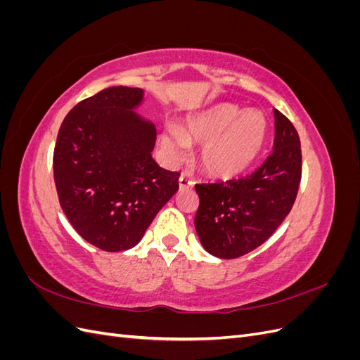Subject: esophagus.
I'll use <instances>...</instances> for the list:
<instances>
[{
    "label": "esophagus",
    "mask_w": 360,
    "mask_h": 360,
    "mask_svg": "<svg viewBox=\"0 0 360 360\" xmlns=\"http://www.w3.org/2000/svg\"><path fill=\"white\" fill-rule=\"evenodd\" d=\"M195 184V181L192 179H189L188 176H180L179 179V186L180 189H188V188H192Z\"/></svg>",
    "instance_id": "34e87169"
}]
</instances>
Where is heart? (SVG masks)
Masks as SVG:
<instances>
[{
    "label": "heart",
    "mask_w": 360,
    "mask_h": 360,
    "mask_svg": "<svg viewBox=\"0 0 360 360\" xmlns=\"http://www.w3.org/2000/svg\"><path fill=\"white\" fill-rule=\"evenodd\" d=\"M269 124L259 111L242 112L237 106L221 103L191 118L181 129L168 127L160 143L174 159L183 155L188 143L202 144V168L214 177L230 179L252 163L264 147Z\"/></svg>",
    "instance_id": "b5f03b06"
}]
</instances>
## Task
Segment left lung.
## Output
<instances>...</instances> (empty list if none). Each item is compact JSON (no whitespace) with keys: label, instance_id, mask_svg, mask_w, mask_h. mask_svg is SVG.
<instances>
[{"label":"left lung","instance_id":"obj_1","mask_svg":"<svg viewBox=\"0 0 360 360\" xmlns=\"http://www.w3.org/2000/svg\"><path fill=\"white\" fill-rule=\"evenodd\" d=\"M274 151L245 177L195 184L200 205L195 230L207 252L242 257L276 231L296 201L302 179V150L296 127L274 108Z\"/></svg>","mask_w":360,"mask_h":360}]
</instances>
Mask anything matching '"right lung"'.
Here are the masks:
<instances>
[{
    "mask_svg": "<svg viewBox=\"0 0 360 360\" xmlns=\"http://www.w3.org/2000/svg\"><path fill=\"white\" fill-rule=\"evenodd\" d=\"M144 91L110 86L63 120L53 148L60 205L84 240L106 252L134 248L179 191L180 172L151 158L155 126L134 112Z\"/></svg>",
    "mask_w": 360,
    "mask_h": 360,
    "instance_id": "add662e5",
    "label": "right lung"
}]
</instances>
